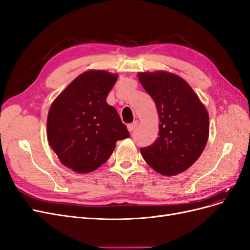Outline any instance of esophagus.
Segmentation results:
<instances>
[{
  "label": "esophagus",
  "mask_w": 250,
  "mask_h": 250,
  "mask_svg": "<svg viewBox=\"0 0 250 250\" xmlns=\"http://www.w3.org/2000/svg\"><path fill=\"white\" fill-rule=\"evenodd\" d=\"M138 125H139V122H138V121H134L133 123H131V124H129V125H127L128 130H129L130 132H131V131H133V130L135 129V128L138 127Z\"/></svg>",
  "instance_id": "34e87169"
}]
</instances>
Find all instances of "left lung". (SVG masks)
<instances>
[{"label": "left lung", "mask_w": 250, "mask_h": 250, "mask_svg": "<svg viewBox=\"0 0 250 250\" xmlns=\"http://www.w3.org/2000/svg\"><path fill=\"white\" fill-rule=\"evenodd\" d=\"M141 84L152 98L160 118L158 138L141 148L145 162L156 172L173 176L198 160L208 139L209 120L192 87L175 74L139 73Z\"/></svg>", "instance_id": "8db88e82"}]
</instances>
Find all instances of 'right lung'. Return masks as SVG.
<instances>
[{"instance_id": "right-lung-1", "label": "right lung", "mask_w": 250, "mask_h": 250, "mask_svg": "<svg viewBox=\"0 0 250 250\" xmlns=\"http://www.w3.org/2000/svg\"><path fill=\"white\" fill-rule=\"evenodd\" d=\"M117 74L90 70L75 78L52 103L48 141L65 167L88 173L111 155L119 140L129 138L116 108L106 102Z\"/></svg>"}]
</instances>
